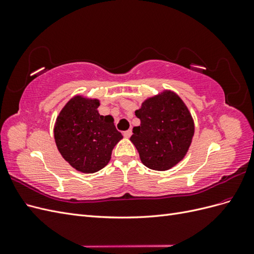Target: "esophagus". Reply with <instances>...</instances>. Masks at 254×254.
Returning a JSON list of instances; mask_svg holds the SVG:
<instances>
[{"label": "esophagus", "instance_id": "34e87169", "mask_svg": "<svg viewBox=\"0 0 254 254\" xmlns=\"http://www.w3.org/2000/svg\"><path fill=\"white\" fill-rule=\"evenodd\" d=\"M123 134H124V136H125V137H130V135L132 134L131 129H128V130H126V131L123 132Z\"/></svg>", "mask_w": 254, "mask_h": 254}]
</instances>
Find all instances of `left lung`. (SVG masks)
<instances>
[{
    "label": "left lung",
    "instance_id": "left-lung-1",
    "mask_svg": "<svg viewBox=\"0 0 254 254\" xmlns=\"http://www.w3.org/2000/svg\"><path fill=\"white\" fill-rule=\"evenodd\" d=\"M140 126L133 127L130 141L142 163L150 170L167 171L187 155L194 135V121L182 99L163 91L144 101L135 111Z\"/></svg>",
    "mask_w": 254,
    "mask_h": 254
}]
</instances>
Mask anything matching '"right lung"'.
I'll use <instances>...</instances> for the list:
<instances>
[{"instance_id":"add662e5","label":"right lung","mask_w":254,"mask_h":254,"mask_svg":"<svg viewBox=\"0 0 254 254\" xmlns=\"http://www.w3.org/2000/svg\"><path fill=\"white\" fill-rule=\"evenodd\" d=\"M98 106V99L76 95L60 111L54 127L61 156L76 171L86 174L108 164L112 149L123 139L113 118L99 114Z\"/></svg>"}]
</instances>
